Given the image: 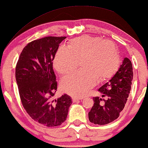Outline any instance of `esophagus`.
<instances>
[{"label":"esophagus","mask_w":148,"mask_h":148,"mask_svg":"<svg viewBox=\"0 0 148 148\" xmlns=\"http://www.w3.org/2000/svg\"><path fill=\"white\" fill-rule=\"evenodd\" d=\"M82 99L83 98H72V102H77V101H78V100H82Z\"/></svg>","instance_id":"1"}]
</instances>
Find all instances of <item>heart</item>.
I'll return each instance as SVG.
<instances>
[{
	"label": "heart",
	"instance_id": "heart-1",
	"mask_svg": "<svg viewBox=\"0 0 148 148\" xmlns=\"http://www.w3.org/2000/svg\"><path fill=\"white\" fill-rule=\"evenodd\" d=\"M78 61L83 71L63 77L61 90L75 97L85 96L91 88L111 79L119 70L121 60L117 46L111 41L89 35L69 41L68 48L61 47L53 60V66L60 74L75 70Z\"/></svg>",
	"mask_w": 148,
	"mask_h": 148
}]
</instances>
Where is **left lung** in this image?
<instances>
[{"label": "left lung", "instance_id": "8db88e82", "mask_svg": "<svg viewBox=\"0 0 148 148\" xmlns=\"http://www.w3.org/2000/svg\"><path fill=\"white\" fill-rule=\"evenodd\" d=\"M132 78V63L126 57L115 75L98 89L102 93V97H106V100L93 98V106L88 114L91 123L105 125L118 118L128 100Z\"/></svg>", "mask_w": 148, "mask_h": 148}]
</instances>
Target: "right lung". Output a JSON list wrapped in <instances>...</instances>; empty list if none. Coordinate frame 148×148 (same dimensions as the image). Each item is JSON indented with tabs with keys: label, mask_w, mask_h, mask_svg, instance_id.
I'll return each mask as SVG.
<instances>
[{
	"label": "right lung",
	"mask_w": 148,
	"mask_h": 148,
	"mask_svg": "<svg viewBox=\"0 0 148 148\" xmlns=\"http://www.w3.org/2000/svg\"><path fill=\"white\" fill-rule=\"evenodd\" d=\"M65 38L48 36L32 41L24 48L16 67L22 106L31 118L48 127L64 122L72 104L67 94L52 100L57 89L52 61Z\"/></svg>",
	"instance_id": "1"
}]
</instances>
